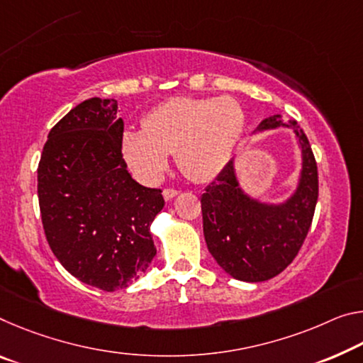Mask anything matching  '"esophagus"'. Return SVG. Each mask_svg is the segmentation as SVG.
Here are the masks:
<instances>
[{"mask_svg":"<svg viewBox=\"0 0 363 363\" xmlns=\"http://www.w3.org/2000/svg\"><path fill=\"white\" fill-rule=\"evenodd\" d=\"M177 194H179V191H176V189H164L163 197H164V200H171V199H174Z\"/></svg>","mask_w":363,"mask_h":363,"instance_id":"1","label":"esophagus"}]
</instances>
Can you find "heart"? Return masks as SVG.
Returning <instances> with one entry per match:
<instances>
[{
	"mask_svg": "<svg viewBox=\"0 0 363 363\" xmlns=\"http://www.w3.org/2000/svg\"><path fill=\"white\" fill-rule=\"evenodd\" d=\"M244 111L229 96L172 99L152 109L143 130H125L123 153L140 181L157 182L176 153L189 179H215L231 160L242 135Z\"/></svg>",
	"mask_w": 363,
	"mask_h": 363,
	"instance_id": "b5f03b06",
	"label": "heart"
}]
</instances>
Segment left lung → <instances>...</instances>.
Masks as SVG:
<instances>
[{
	"instance_id": "left-lung-1",
	"label": "left lung",
	"mask_w": 363,
	"mask_h": 363,
	"mask_svg": "<svg viewBox=\"0 0 363 363\" xmlns=\"http://www.w3.org/2000/svg\"><path fill=\"white\" fill-rule=\"evenodd\" d=\"M291 128L302 150V171L294 194L283 203H263L239 186L234 160L200 199L203 234L210 254L233 278L260 283L287 268L307 238L318 200V171L307 135L296 121L279 114L263 119L257 130Z\"/></svg>"
}]
</instances>
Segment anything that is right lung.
I'll use <instances>...</instances> for the list:
<instances>
[{
    "mask_svg": "<svg viewBox=\"0 0 363 363\" xmlns=\"http://www.w3.org/2000/svg\"><path fill=\"white\" fill-rule=\"evenodd\" d=\"M118 101L89 99L50 130L38 163V203L55 257L82 283L113 292L157 255L150 224L160 189L132 179L123 158Z\"/></svg>",
    "mask_w": 363,
    "mask_h": 363,
    "instance_id": "obj_1",
    "label": "right lung"
}]
</instances>
